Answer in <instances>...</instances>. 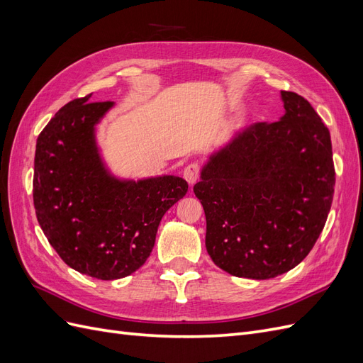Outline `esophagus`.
<instances>
[{
	"instance_id": "1",
	"label": "esophagus",
	"mask_w": 363,
	"mask_h": 363,
	"mask_svg": "<svg viewBox=\"0 0 363 363\" xmlns=\"http://www.w3.org/2000/svg\"><path fill=\"white\" fill-rule=\"evenodd\" d=\"M199 175H200V167H199V163H191V164H188V167H186L184 171H183L184 180L188 182L191 186L196 182V179H199Z\"/></svg>"
}]
</instances>
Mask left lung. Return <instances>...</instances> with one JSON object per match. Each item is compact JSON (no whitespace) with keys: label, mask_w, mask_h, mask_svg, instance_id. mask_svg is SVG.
<instances>
[{"label":"left lung","mask_w":363,"mask_h":363,"mask_svg":"<svg viewBox=\"0 0 363 363\" xmlns=\"http://www.w3.org/2000/svg\"><path fill=\"white\" fill-rule=\"evenodd\" d=\"M277 123L235 131L204 162L194 192L206 213V248L235 277L267 280L309 255L330 212L332 140L309 101L280 92Z\"/></svg>","instance_id":"obj_1"}]
</instances>
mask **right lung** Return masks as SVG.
I'll return each mask as SVG.
<instances>
[{"instance_id": "1", "label": "right lung", "mask_w": 363, "mask_h": 363, "mask_svg": "<svg viewBox=\"0 0 363 363\" xmlns=\"http://www.w3.org/2000/svg\"><path fill=\"white\" fill-rule=\"evenodd\" d=\"M89 100L63 106L39 135L33 201L43 235L68 267L116 280L144 265L163 215L186 195L188 183L167 174L115 175L96 139L115 103Z\"/></svg>"}]
</instances>
